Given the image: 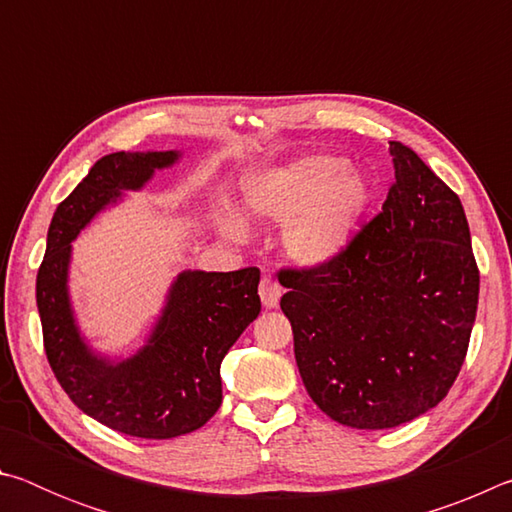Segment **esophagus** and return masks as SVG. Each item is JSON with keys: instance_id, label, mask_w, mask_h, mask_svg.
<instances>
[{"instance_id": "34e87169", "label": "esophagus", "mask_w": 512, "mask_h": 512, "mask_svg": "<svg viewBox=\"0 0 512 512\" xmlns=\"http://www.w3.org/2000/svg\"><path fill=\"white\" fill-rule=\"evenodd\" d=\"M259 298H262L266 309H275L280 305L282 287L275 280H271V277H262V282H259Z\"/></svg>"}]
</instances>
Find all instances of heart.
I'll return each instance as SVG.
<instances>
[{"label":"heart","instance_id":"obj_1","mask_svg":"<svg viewBox=\"0 0 512 512\" xmlns=\"http://www.w3.org/2000/svg\"><path fill=\"white\" fill-rule=\"evenodd\" d=\"M372 201L363 173L334 155H305L241 183L239 207L253 219L287 221L284 248L305 266L334 262L357 232ZM228 239H244L246 225L232 212L216 216Z\"/></svg>","mask_w":512,"mask_h":512}]
</instances>
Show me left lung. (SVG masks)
<instances>
[{
  "instance_id": "left-lung-1",
  "label": "left lung",
  "mask_w": 512,
  "mask_h": 512,
  "mask_svg": "<svg viewBox=\"0 0 512 512\" xmlns=\"http://www.w3.org/2000/svg\"><path fill=\"white\" fill-rule=\"evenodd\" d=\"M395 183L334 262L277 273L311 400L352 429H391L433 409L461 372L479 268L461 198L391 142Z\"/></svg>"
}]
</instances>
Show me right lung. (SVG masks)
Returning <instances> with one entry per match:
<instances>
[{
  "mask_svg": "<svg viewBox=\"0 0 512 512\" xmlns=\"http://www.w3.org/2000/svg\"><path fill=\"white\" fill-rule=\"evenodd\" d=\"M178 158V151H119L94 164L56 207L36 280L45 352L69 400L110 429L151 440L192 433L219 411L221 361L262 311L259 268L178 273L149 341L128 359L103 357L83 339L67 277L72 241L85 225Z\"/></svg>",
  "mask_w": 512,
  "mask_h": 512,
  "instance_id": "obj_1",
  "label": "right lung"
}]
</instances>
